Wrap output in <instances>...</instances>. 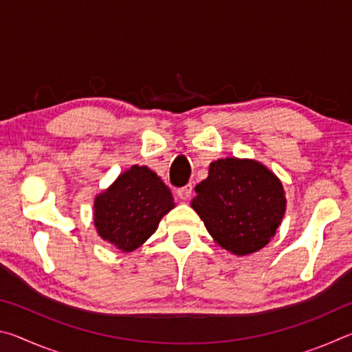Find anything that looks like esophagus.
Listing matches in <instances>:
<instances>
[{
  "label": "esophagus",
  "mask_w": 352,
  "mask_h": 352,
  "mask_svg": "<svg viewBox=\"0 0 352 352\" xmlns=\"http://www.w3.org/2000/svg\"><path fill=\"white\" fill-rule=\"evenodd\" d=\"M190 194H192V184H190V183H188L186 186L177 189V195L182 200H188L190 197Z\"/></svg>",
  "instance_id": "obj_1"
}]
</instances>
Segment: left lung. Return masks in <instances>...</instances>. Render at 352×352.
<instances>
[{"instance_id":"obj_1","label":"left lung","mask_w":352,"mask_h":352,"mask_svg":"<svg viewBox=\"0 0 352 352\" xmlns=\"http://www.w3.org/2000/svg\"><path fill=\"white\" fill-rule=\"evenodd\" d=\"M190 206L220 247L245 256L264 248L285 212L279 178L254 160L222 158L210 164Z\"/></svg>"}]
</instances>
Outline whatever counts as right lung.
I'll list each match as a JSON object with an SVG mask.
<instances>
[{
	"label": "right lung",
	"instance_id": "right-lung-1",
	"mask_svg": "<svg viewBox=\"0 0 352 352\" xmlns=\"http://www.w3.org/2000/svg\"><path fill=\"white\" fill-rule=\"evenodd\" d=\"M175 206L170 189L147 166H132L94 199L98 234L121 252H133Z\"/></svg>",
	"mask_w": 352,
	"mask_h": 352
}]
</instances>
